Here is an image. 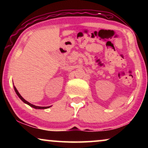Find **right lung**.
Returning <instances> with one entry per match:
<instances>
[{"instance_id": "obj_1", "label": "right lung", "mask_w": 148, "mask_h": 148, "mask_svg": "<svg viewBox=\"0 0 148 148\" xmlns=\"http://www.w3.org/2000/svg\"><path fill=\"white\" fill-rule=\"evenodd\" d=\"M14 89H15V92H16V94H17V96H19V98L21 99V100L23 101V102H25V103H26V104H27L28 105H29L30 106H32V107H33V108H37V109H44V108H49L50 106H46V107H41V106H35V105H33V104H30L29 102H28L27 101H26L25 99H23V98H22V96H21V95L19 94V93L18 92V91H17V89H16V88L15 87H14Z\"/></svg>"}]
</instances>
